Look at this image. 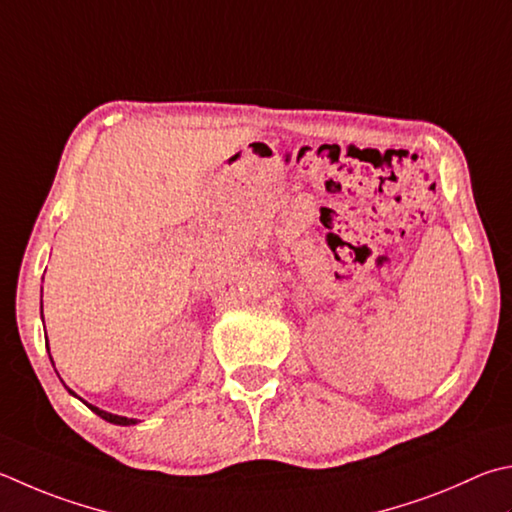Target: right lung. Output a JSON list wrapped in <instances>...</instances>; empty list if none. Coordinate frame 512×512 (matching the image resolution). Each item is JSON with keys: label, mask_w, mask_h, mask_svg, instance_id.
<instances>
[{"label": "right lung", "mask_w": 512, "mask_h": 512, "mask_svg": "<svg viewBox=\"0 0 512 512\" xmlns=\"http://www.w3.org/2000/svg\"><path fill=\"white\" fill-rule=\"evenodd\" d=\"M46 349H49V342H46ZM69 389V387H67ZM69 394H73L71 389H69ZM76 396V394H73ZM91 412L94 414H98L100 418H105L107 423H114V425H136V418H127V416H118V414H109V412H105V410H100V407H96V405H89V403H85Z\"/></svg>", "instance_id": "add662e5"}]
</instances>
